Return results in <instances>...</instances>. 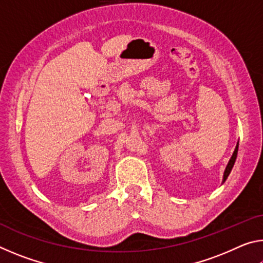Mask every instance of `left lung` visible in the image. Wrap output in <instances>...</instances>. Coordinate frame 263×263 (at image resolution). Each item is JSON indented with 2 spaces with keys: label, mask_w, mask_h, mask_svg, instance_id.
Masks as SVG:
<instances>
[{
  "label": "left lung",
  "mask_w": 263,
  "mask_h": 263,
  "mask_svg": "<svg viewBox=\"0 0 263 263\" xmlns=\"http://www.w3.org/2000/svg\"><path fill=\"white\" fill-rule=\"evenodd\" d=\"M238 147H239V142L237 144V146H235L232 157H231L230 161H229V163H228V166H226V168H225L224 176H222V183H224V182L226 181V179H228L229 175H230V173H231V171H232V168H233V166H234L235 159H237V154H238Z\"/></svg>",
  "instance_id": "obj_1"
}]
</instances>
